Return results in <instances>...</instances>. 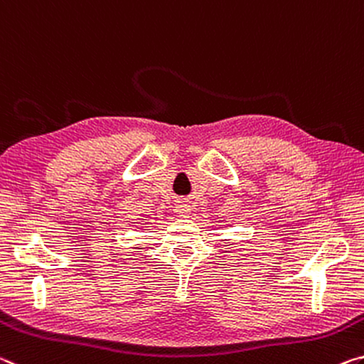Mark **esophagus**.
Instances as JSON below:
<instances>
[{
	"mask_svg": "<svg viewBox=\"0 0 364 364\" xmlns=\"http://www.w3.org/2000/svg\"><path fill=\"white\" fill-rule=\"evenodd\" d=\"M176 213L181 218H187L188 213H190V205L187 203V201H178L177 206H176Z\"/></svg>",
	"mask_w": 364,
	"mask_h": 364,
	"instance_id": "obj_1",
	"label": "esophagus"
}]
</instances>
